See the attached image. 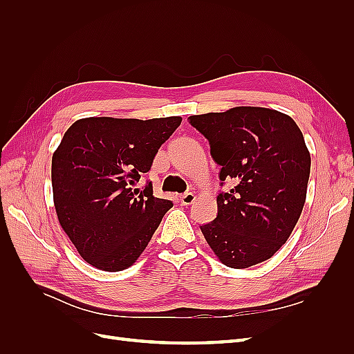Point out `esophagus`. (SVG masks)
<instances>
[{"label":"esophagus","mask_w":354,"mask_h":354,"mask_svg":"<svg viewBox=\"0 0 354 354\" xmlns=\"http://www.w3.org/2000/svg\"><path fill=\"white\" fill-rule=\"evenodd\" d=\"M195 194H192V192H189V194H185V195H181L180 196V202H181V205H192V203L195 202Z\"/></svg>","instance_id":"1"}]
</instances>
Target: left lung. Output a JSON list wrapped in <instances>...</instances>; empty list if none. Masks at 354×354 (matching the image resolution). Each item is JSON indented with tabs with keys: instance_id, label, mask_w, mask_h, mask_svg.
<instances>
[{
	"instance_id": "1",
	"label": "left lung",
	"mask_w": 354,
	"mask_h": 354,
	"mask_svg": "<svg viewBox=\"0 0 354 354\" xmlns=\"http://www.w3.org/2000/svg\"><path fill=\"white\" fill-rule=\"evenodd\" d=\"M189 122L209 142L221 186L233 183L217 196V217L201 226L203 238L232 269L269 260L306 202L310 152L301 130L291 116L254 106L192 115Z\"/></svg>"
}]
</instances>
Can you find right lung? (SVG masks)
I'll return each instance as SVG.
<instances>
[{
	"instance_id": "add662e5",
	"label": "right lung",
	"mask_w": 354,
	"mask_h": 354,
	"mask_svg": "<svg viewBox=\"0 0 354 354\" xmlns=\"http://www.w3.org/2000/svg\"><path fill=\"white\" fill-rule=\"evenodd\" d=\"M180 116L153 120L82 118L51 159L53 199L62 229L95 269L121 272L136 263L173 202L152 183L133 189L152 167Z\"/></svg>"
}]
</instances>
